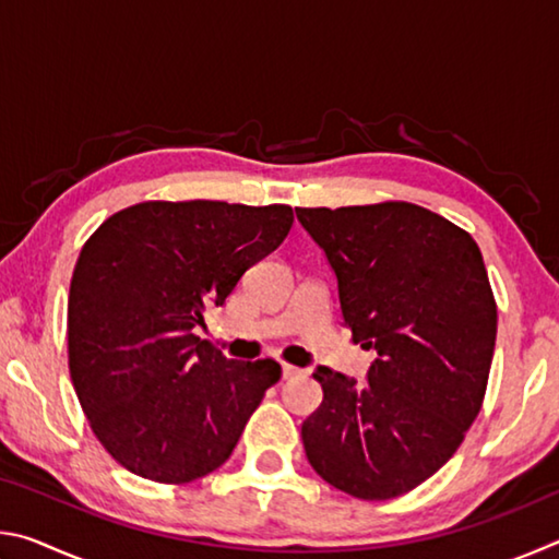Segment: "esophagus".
<instances>
[{
  "label": "esophagus",
  "mask_w": 559,
  "mask_h": 559,
  "mask_svg": "<svg viewBox=\"0 0 559 559\" xmlns=\"http://www.w3.org/2000/svg\"><path fill=\"white\" fill-rule=\"evenodd\" d=\"M281 370H283V380H293V377H298L302 372V370H298V367L286 365V362H283Z\"/></svg>",
  "instance_id": "34e87169"
}]
</instances>
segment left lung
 <instances>
[{"mask_svg":"<svg viewBox=\"0 0 559 559\" xmlns=\"http://www.w3.org/2000/svg\"><path fill=\"white\" fill-rule=\"evenodd\" d=\"M337 281L343 325L377 357L367 382L318 365L323 402L302 421L330 486L386 500L424 484L484 404L496 300L476 241L409 202L296 210Z\"/></svg>","mask_w":559,"mask_h":559,"instance_id":"left-lung-1","label":"left lung"}]
</instances>
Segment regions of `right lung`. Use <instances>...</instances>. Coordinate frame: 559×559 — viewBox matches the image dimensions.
<instances>
[{
    "label": "right lung",
    "instance_id": "obj_1",
    "mask_svg": "<svg viewBox=\"0 0 559 559\" xmlns=\"http://www.w3.org/2000/svg\"><path fill=\"white\" fill-rule=\"evenodd\" d=\"M290 224L286 204L143 202L83 246L69 290L71 382L122 468L189 484L231 456L281 365L226 359L194 328Z\"/></svg>",
    "mask_w": 559,
    "mask_h": 559
}]
</instances>
